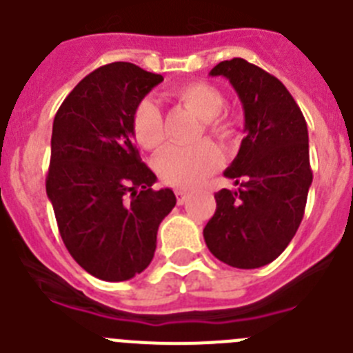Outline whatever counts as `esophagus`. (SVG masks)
Segmentation results:
<instances>
[{
  "instance_id": "34e87169",
  "label": "esophagus",
  "mask_w": 353,
  "mask_h": 353,
  "mask_svg": "<svg viewBox=\"0 0 353 353\" xmlns=\"http://www.w3.org/2000/svg\"><path fill=\"white\" fill-rule=\"evenodd\" d=\"M188 193L184 192V190H176V199H177V204H184L186 200H188Z\"/></svg>"
}]
</instances>
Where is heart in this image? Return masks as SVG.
<instances>
[{
    "label": "heart",
    "instance_id": "b5f03b06",
    "mask_svg": "<svg viewBox=\"0 0 353 353\" xmlns=\"http://www.w3.org/2000/svg\"><path fill=\"white\" fill-rule=\"evenodd\" d=\"M172 94L204 121L208 135L225 141L234 133L232 123L221 116L225 98L218 88L204 81H192L177 85ZM132 130L139 144L145 149H157L163 142V119L153 100L144 98L139 101L132 116ZM220 163V151L204 142L195 148H167L158 154L154 169L167 184L177 188H195L209 174L214 172Z\"/></svg>",
    "mask_w": 353,
    "mask_h": 353
}]
</instances>
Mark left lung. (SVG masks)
<instances>
[{"label":"left lung","instance_id":"8db88e82","mask_svg":"<svg viewBox=\"0 0 353 353\" xmlns=\"http://www.w3.org/2000/svg\"><path fill=\"white\" fill-rule=\"evenodd\" d=\"M209 75L228 79L236 90L246 137L223 172L237 190L216 193L204 239L227 265L262 268L283 253L303 221L313 181L307 126L287 88L246 59L218 63Z\"/></svg>","mask_w":353,"mask_h":353}]
</instances>
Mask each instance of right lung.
I'll list each match as a JSON object with an SVG mask.
<instances>
[{"label":"right lung","mask_w":353,"mask_h":353,"mask_svg":"<svg viewBox=\"0 0 353 353\" xmlns=\"http://www.w3.org/2000/svg\"><path fill=\"white\" fill-rule=\"evenodd\" d=\"M163 81L117 61L85 75L54 117L46 179L59 234L84 271L126 281L148 268L161 220L176 205L133 142L139 101Z\"/></svg>","instance_id":"add662e5"}]
</instances>
